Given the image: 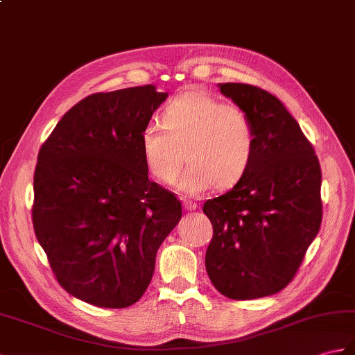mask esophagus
<instances>
[{
  "label": "esophagus",
  "instance_id": "34e87169",
  "mask_svg": "<svg viewBox=\"0 0 355 355\" xmlns=\"http://www.w3.org/2000/svg\"><path fill=\"white\" fill-rule=\"evenodd\" d=\"M183 205L186 210H196L198 209V204L195 201L187 200V198H183Z\"/></svg>",
  "mask_w": 355,
  "mask_h": 355
}]
</instances>
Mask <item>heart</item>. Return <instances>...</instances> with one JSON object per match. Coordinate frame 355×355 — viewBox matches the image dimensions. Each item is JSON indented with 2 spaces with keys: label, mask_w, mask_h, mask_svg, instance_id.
I'll list each match as a JSON object with an SVG mask.
<instances>
[{
  "label": "heart",
  "mask_w": 355,
  "mask_h": 355,
  "mask_svg": "<svg viewBox=\"0 0 355 355\" xmlns=\"http://www.w3.org/2000/svg\"><path fill=\"white\" fill-rule=\"evenodd\" d=\"M140 151L150 174L163 184L187 166L178 189L198 195L216 184L234 186L248 172L255 154L254 122L241 105L189 90L163 107L159 121L140 131Z\"/></svg>",
  "instance_id": "obj_1"
}]
</instances>
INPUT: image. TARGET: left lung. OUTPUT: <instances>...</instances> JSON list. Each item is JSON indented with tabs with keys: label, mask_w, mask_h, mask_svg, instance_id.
<instances>
[{
	"label": "left lung",
	"mask_w": 355,
	"mask_h": 355,
	"mask_svg": "<svg viewBox=\"0 0 355 355\" xmlns=\"http://www.w3.org/2000/svg\"><path fill=\"white\" fill-rule=\"evenodd\" d=\"M250 114L255 154L237 184L202 211L213 225L205 269L230 300H255L289 284L322 222L315 148L277 96L259 86L218 85Z\"/></svg>",
	"instance_id": "1"
}]
</instances>
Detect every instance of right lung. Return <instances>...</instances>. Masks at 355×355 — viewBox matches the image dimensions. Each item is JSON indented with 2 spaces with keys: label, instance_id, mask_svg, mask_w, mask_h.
<instances>
[{
  "label": "right lung",
  "instance_id": "obj_1",
  "mask_svg": "<svg viewBox=\"0 0 355 355\" xmlns=\"http://www.w3.org/2000/svg\"><path fill=\"white\" fill-rule=\"evenodd\" d=\"M166 96L153 85L89 95L39 150L35 234L57 283L92 306L137 302L181 219L177 195L148 178L139 140Z\"/></svg>",
  "mask_w": 355,
  "mask_h": 355
}]
</instances>
